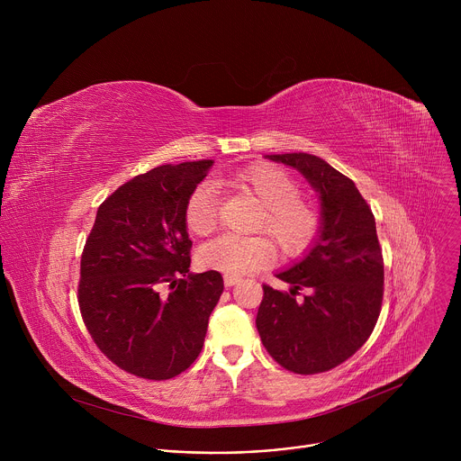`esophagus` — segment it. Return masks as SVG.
Returning <instances> with one entry per match:
<instances>
[{
  "mask_svg": "<svg viewBox=\"0 0 461 461\" xmlns=\"http://www.w3.org/2000/svg\"><path fill=\"white\" fill-rule=\"evenodd\" d=\"M237 283H240V277L239 276H224V285L226 286H233V285H237Z\"/></svg>",
  "mask_w": 461,
  "mask_h": 461,
  "instance_id": "1",
  "label": "esophagus"
}]
</instances>
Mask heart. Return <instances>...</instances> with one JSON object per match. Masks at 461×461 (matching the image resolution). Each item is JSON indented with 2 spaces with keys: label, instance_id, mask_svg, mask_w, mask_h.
Here are the masks:
<instances>
[{
  "label": "heart",
  "instance_id": "b5f03b06",
  "mask_svg": "<svg viewBox=\"0 0 461 461\" xmlns=\"http://www.w3.org/2000/svg\"><path fill=\"white\" fill-rule=\"evenodd\" d=\"M228 182L251 193L262 206L257 230L272 237L285 257H297L306 251L321 233L322 217L317 206L301 199V184L283 167L257 164L235 171ZM217 187L212 182L196 185L184 210V221L191 233L208 235L217 226ZM274 257L270 239L262 235L222 233L199 249V262L204 268L228 276H242L267 267Z\"/></svg>",
  "mask_w": 461,
  "mask_h": 461
}]
</instances>
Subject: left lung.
I'll use <instances>...</instances> for the list:
<instances>
[{"instance_id": "obj_1", "label": "left lung", "mask_w": 461, "mask_h": 461, "mask_svg": "<svg viewBox=\"0 0 461 461\" xmlns=\"http://www.w3.org/2000/svg\"><path fill=\"white\" fill-rule=\"evenodd\" d=\"M267 158L295 167L312 184L322 226L308 255L277 274L290 292L262 285L257 330L283 368L303 375L332 370L366 343L381 312L384 272L375 219L356 184L322 158Z\"/></svg>"}]
</instances>
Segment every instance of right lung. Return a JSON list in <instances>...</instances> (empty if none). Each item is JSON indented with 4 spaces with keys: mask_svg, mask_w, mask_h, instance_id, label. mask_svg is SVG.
<instances>
[{
    "mask_svg": "<svg viewBox=\"0 0 461 461\" xmlns=\"http://www.w3.org/2000/svg\"><path fill=\"white\" fill-rule=\"evenodd\" d=\"M213 160L158 166L100 204L80 260L78 304L109 361L144 379H171L199 357L224 290L215 270L189 274L184 210Z\"/></svg>",
    "mask_w": 461,
    "mask_h": 461,
    "instance_id": "obj_1",
    "label": "right lung"
}]
</instances>
